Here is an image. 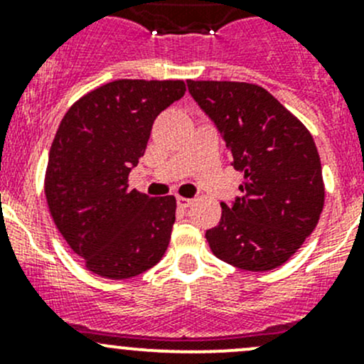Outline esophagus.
<instances>
[{
    "label": "esophagus",
    "mask_w": 364,
    "mask_h": 364,
    "mask_svg": "<svg viewBox=\"0 0 364 364\" xmlns=\"http://www.w3.org/2000/svg\"><path fill=\"white\" fill-rule=\"evenodd\" d=\"M193 204V200L192 199H186V197H178V205L181 209H186V208H190V205Z\"/></svg>",
    "instance_id": "obj_1"
}]
</instances>
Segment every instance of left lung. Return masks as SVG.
I'll return each instance as SVG.
<instances>
[{"mask_svg":"<svg viewBox=\"0 0 364 364\" xmlns=\"http://www.w3.org/2000/svg\"><path fill=\"white\" fill-rule=\"evenodd\" d=\"M200 109L222 132L245 193L222 203L220 223L205 232L223 262L271 271L314 232L324 208V179L308 128L269 91L234 80H186Z\"/></svg>","mask_w":364,"mask_h":364,"instance_id":"1","label":"left lung"}]
</instances>
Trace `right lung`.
Wrapping results in <instances>:
<instances>
[{"mask_svg": "<svg viewBox=\"0 0 364 364\" xmlns=\"http://www.w3.org/2000/svg\"><path fill=\"white\" fill-rule=\"evenodd\" d=\"M183 80L119 79L80 97L61 119L46 168L54 225L84 267L127 280L160 262L176 199L128 188L153 121L185 95Z\"/></svg>", "mask_w": 364, "mask_h": 364, "instance_id": "add662e5", "label": "right lung"}]
</instances>
